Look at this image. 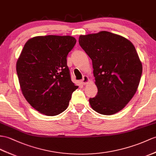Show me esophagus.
<instances>
[{
    "label": "esophagus",
    "mask_w": 156,
    "mask_h": 156,
    "mask_svg": "<svg viewBox=\"0 0 156 156\" xmlns=\"http://www.w3.org/2000/svg\"><path fill=\"white\" fill-rule=\"evenodd\" d=\"M89 81V78L87 77V76H85L83 78L82 80L81 81V83L82 85H86Z\"/></svg>",
    "instance_id": "esophagus-1"
}]
</instances>
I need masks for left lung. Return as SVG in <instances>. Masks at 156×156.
<instances>
[{"label":"left lung","mask_w":156,"mask_h":156,"mask_svg":"<svg viewBox=\"0 0 156 156\" xmlns=\"http://www.w3.org/2000/svg\"><path fill=\"white\" fill-rule=\"evenodd\" d=\"M79 43L92 60L97 96L91 108L104 115L122 110L137 91L142 65L130 40L107 31L81 35Z\"/></svg>","instance_id":"obj_1"}]
</instances>
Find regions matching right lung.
I'll return each instance as SVG.
<instances>
[{"label":"right lung","instance_id":"add662e5","mask_svg":"<svg viewBox=\"0 0 156 156\" xmlns=\"http://www.w3.org/2000/svg\"><path fill=\"white\" fill-rule=\"evenodd\" d=\"M75 44L73 37L54 35L34 37L25 44L16 72L24 98L39 112H63L79 87L71 81L67 66V56Z\"/></svg>","mask_w":156,"mask_h":156}]
</instances>
